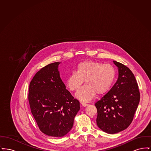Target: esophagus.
<instances>
[{
  "mask_svg": "<svg viewBox=\"0 0 151 151\" xmlns=\"http://www.w3.org/2000/svg\"><path fill=\"white\" fill-rule=\"evenodd\" d=\"M81 105H82L83 106H84V107H86V106H87L89 105V104H86V103H84V102H82V103H81Z\"/></svg>",
  "mask_w": 151,
  "mask_h": 151,
  "instance_id": "1",
  "label": "esophagus"
}]
</instances>
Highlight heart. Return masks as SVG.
Here are the masks:
<instances>
[{"label":"heart","instance_id":"obj_1","mask_svg":"<svg viewBox=\"0 0 151 151\" xmlns=\"http://www.w3.org/2000/svg\"><path fill=\"white\" fill-rule=\"evenodd\" d=\"M115 76V69L111 65L86 60L78 65L76 71L71 72L67 78L66 84L71 91H77L85 80L86 85L76 96L80 100L87 102L96 94L100 95L107 92Z\"/></svg>","mask_w":151,"mask_h":151}]
</instances>
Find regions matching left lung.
Here are the masks:
<instances>
[{
  "label": "left lung",
  "instance_id": "8db88e82",
  "mask_svg": "<svg viewBox=\"0 0 151 151\" xmlns=\"http://www.w3.org/2000/svg\"><path fill=\"white\" fill-rule=\"evenodd\" d=\"M113 62L118 68V80L108 93L94 104L97 110V126L111 134L129 126L140 97L137 80L129 68L115 60Z\"/></svg>",
  "mask_w": 151,
  "mask_h": 151
}]
</instances>
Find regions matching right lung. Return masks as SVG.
<instances>
[{"instance_id":"add662e5","label":"right lung","mask_w":151,"mask_h":151,"mask_svg":"<svg viewBox=\"0 0 151 151\" xmlns=\"http://www.w3.org/2000/svg\"><path fill=\"white\" fill-rule=\"evenodd\" d=\"M59 62L50 63L36 73L29 86L31 112L40 131L52 137H62L72 129L80 102L65 89L59 76Z\"/></svg>"}]
</instances>
